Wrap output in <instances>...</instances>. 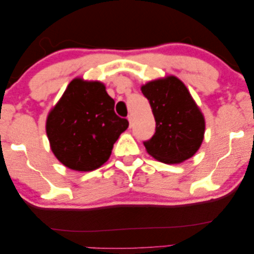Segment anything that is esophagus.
<instances>
[{
    "instance_id": "1",
    "label": "esophagus",
    "mask_w": 254,
    "mask_h": 254,
    "mask_svg": "<svg viewBox=\"0 0 254 254\" xmlns=\"http://www.w3.org/2000/svg\"><path fill=\"white\" fill-rule=\"evenodd\" d=\"M127 118H128V122H129V127H131L132 122H134V117H132V115H129Z\"/></svg>"
}]
</instances>
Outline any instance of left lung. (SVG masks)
<instances>
[{
	"label": "left lung",
	"mask_w": 254,
	"mask_h": 254,
	"mask_svg": "<svg viewBox=\"0 0 254 254\" xmlns=\"http://www.w3.org/2000/svg\"><path fill=\"white\" fill-rule=\"evenodd\" d=\"M156 127L144 146L163 163H181L194 155L203 139L205 119L188 89L178 77L168 76L142 86Z\"/></svg>",
	"instance_id": "obj_1"
}]
</instances>
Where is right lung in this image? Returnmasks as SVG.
I'll list each match as a JSON object with an SVG mask.
<instances>
[{
  "label": "right lung",
  "mask_w": 254,
  "mask_h": 254,
  "mask_svg": "<svg viewBox=\"0 0 254 254\" xmlns=\"http://www.w3.org/2000/svg\"><path fill=\"white\" fill-rule=\"evenodd\" d=\"M114 109L115 100L102 83L74 78L46 122L57 160L75 171H93L106 163L129 125Z\"/></svg>",
  "instance_id": "obj_1"
}]
</instances>
